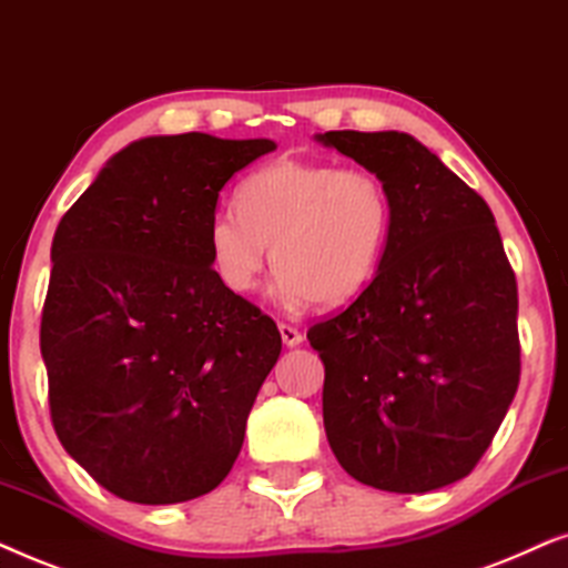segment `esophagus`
I'll return each instance as SVG.
<instances>
[{
	"label": "esophagus",
	"mask_w": 568,
	"mask_h": 568,
	"mask_svg": "<svg viewBox=\"0 0 568 568\" xmlns=\"http://www.w3.org/2000/svg\"><path fill=\"white\" fill-rule=\"evenodd\" d=\"M280 337H283V343L288 347H298L304 343V335L296 327H291V324H280Z\"/></svg>",
	"instance_id": "obj_1"
}]
</instances>
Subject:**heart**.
Masks as SVG:
<instances>
[{"label": "heart", "instance_id": "obj_1", "mask_svg": "<svg viewBox=\"0 0 568 568\" xmlns=\"http://www.w3.org/2000/svg\"><path fill=\"white\" fill-rule=\"evenodd\" d=\"M392 221V196L376 173L277 158L241 181L239 207L210 215L207 248L233 293L256 288L272 244L280 304L337 306L374 280Z\"/></svg>", "mask_w": 568, "mask_h": 568}]
</instances>
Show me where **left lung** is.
Here are the masks:
<instances>
[{"label":"left lung","mask_w":568,"mask_h":568,"mask_svg":"<svg viewBox=\"0 0 568 568\" xmlns=\"http://www.w3.org/2000/svg\"><path fill=\"white\" fill-rule=\"evenodd\" d=\"M314 140L376 173L395 210L366 291L308 329L327 442L366 486L444 488L478 465L519 384L517 280L494 213L410 134Z\"/></svg>","instance_id":"1"}]
</instances>
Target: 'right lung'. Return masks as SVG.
<instances>
[{"label": "right lung", "instance_id": "1", "mask_svg": "<svg viewBox=\"0 0 568 568\" xmlns=\"http://www.w3.org/2000/svg\"><path fill=\"white\" fill-rule=\"evenodd\" d=\"M275 148L205 132L134 140L54 233L41 316L51 420L124 501L205 496L236 463L283 343L217 277L207 221L225 181Z\"/></svg>", "mask_w": 568, "mask_h": 568}]
</instances>
